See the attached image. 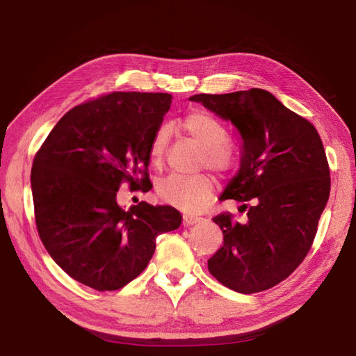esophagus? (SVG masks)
<instances>
[{"label":"esophagus","instance_id":"34e87169","mask_svg":"<svg viewBox=\"0 0 356 356\" xmlns=\"http://www.w3.org/2000/svg\"><path fill=\"white\" fill-rule=\"evenodd\" d=\"M197 222H200V217L197 216H190V214L184 216V226H191Z\"/></svg>","mask_w":356,"mask_h":356}]
</instances>
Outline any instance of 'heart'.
<instances>
[{"label": "heart", "mask_w": 356, "mask_h": 356, "mask_svg": "<svg viewBox=\"0 0 356 356\" xmlns=\"http://www.w3.org/2000/svg\"><path fill=\"white\" fill-rule=\"evenodd\" d=\"M184 131L205 149L202 166L217 172L229 171L236 165V151L229 145V131L220 119L207 111H193L182 120ZM171 128L161 125L156 128L148 145V159L153 166H161L168 148ZM157 195L163 202L185 213H199L214 193V180L207 174L182 176L170 174L156 184Z\"/></svg>", "instance_id": "1"}]
</instances>
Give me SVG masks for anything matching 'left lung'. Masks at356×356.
Segmentation results:
<instances>
[{
	"label": "left lung",
	"instance_id": "obj_1",
	"mask_svg": "<svg viewBox=\"0 0 356 356\" xmlns=\"http://www.w3.org/2000/svg\"><path fill=\"white\" fill-rule=\"evenodd\" d=\"M243 138V157L220 200H237L246 222L231 213L213 218L223 245L208 260L217 282L240 293L270 289L311 251L330 193V170L316 128L266 90L194 95Z\"/></svg>",
	"mask_w": 356,
	"mask_h": 356
}]
</instances>
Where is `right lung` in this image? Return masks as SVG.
<instances>
[{"label": "right lung", "instance_id": "1", "mask_svg": "<svg viewBox=\"0 0 356 356\" xmlns=\"http://www.w3.org/2000/svg\"><path fill=\"white\" fill-rule=\"evenodd\" d=\"M171 95L113 92L59 119L32 165L35 222L50 257L76 282L118 291L147 268L159 234L177 229L179 211L116 202L124 182L148 191V145Z\"/></svg>", "mask_w": 356, "mask_h": 356}]
</instances>
